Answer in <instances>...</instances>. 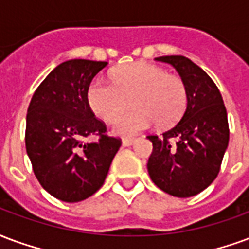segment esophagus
Wrapping results in <instances>:
<instances>
[{
    "instance_id": "obj_1",
    "label": "esophagus",
    "mask_w": 249,
    "mask_h": 249,
    "mask_svg": "<svg viewBox=\"0 0 249 249\" xmlns=\"http://www.w3.org/2000/svg\"><path fill=\"white\" fill-rule=\"evenodd\" d=\"M134 142H135V139H132V138H126V139H123L122 141V144L124 147H128L131 146V144H134Z\"/></svg>"
}]
</instances>
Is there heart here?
I'll list each match as a JSON object with an SVG mask.
<instances>
[{
	"label": "heart",
	"instance_id": "b5f03b06",
	"mask_svg": "<svg viewBox=\"0 0 249 249\" xmlns=\"http://www.w3.org/2000/svg\"><path fill=\"white\" fill-rule=\"evenodd\" d=\"M112 82L94 78L87 87V102L98 117L111 121L132 101L136 108L112 122L115 135L132 137L154 122L166 128L175 124L184 112L186 86L163 67L147 62L124 65L112 72Z\"/></svg>",
	"mask_w": 249,
	"mask_h": 249
}]
</instances>
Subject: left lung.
Segmentation results:
<instances>
[{
	"label": "left lung",
	"instance_id": "1",
	"mask_svg": "<svg viewBox=\"0 0 249 249\" xmlns=\"http://www.w3.org/2000/svg\"><path fill=\"white\" fill-rule=\"evenodd\" d=\"M179 72L187 91L182 119L152 142L147 170L162 191L190 197L206 190L220 171L230 128L227 110L216 85L203 69L183 55L155 58Z\"/></svg>",
	"mask_w": 249,
	"mask_h": 249
}]
</instances>
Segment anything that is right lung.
Returning a JSON list of instances; mask_svg holds the SVG:
<instances>
[{"instance_id": "add662e5", "label": "right lung", "mask_w": 249, "mask_h": 249, "mask_svg": "<svg viewBox=\"0 0 249 249\" xmlns=\"http://www.w3.org/2000/svg\"><path fill=\"white\" fill-rule=\"evenodd\" d=\"M107 62L70 59L58 65L34 92L26 115L25 143L41 186L59 200H85L103 186L121 139L87 102V87ZM89 135L100 141L85 143Z\"/></svg>"}]
</instances>
